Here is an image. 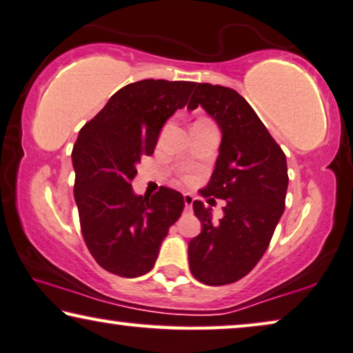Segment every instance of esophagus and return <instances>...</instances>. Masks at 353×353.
I'll list each match as a JSON object with an SVG mask.
<instances>
[{
  "label": "esophagus",
  "mask_w": 353,
  "mask_h": 353,
  "mask_svg": "<svg viewBox=\"0 0 353 353\" xmlns=\"http://www.w3.org/2000/svg\"><path fill=\"white\" fill-rule=\"evenodd\" d=\"M193 200H195V198H193V195H190V193H185V195H183V205H185V210H192Z\"/></svg>",
  "instance_id": "esophagus-1"
}]
</instances>
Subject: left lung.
Instances as JSON below:
<instances>
[{"label": "left lung", "mask_w": 353, "mask_h": 353, "mask_svg": "<svg viewBox=\"0 0 353 353\" xmlns=\"http://www.w3.org/2000/svg\"><path fill=\"white\" fill-rule=\"evenodd\" d=\"M196 107L222 134L214 172L201 195L222 198L225 206L224 217L212 224V208L193 201L201 233L188 243V265L198 281L221 286L250 274L264 256L285 211L286 157L235 89L198 83L187 108Z\"/></svg>", "instance_id": "1"}]
</instances>
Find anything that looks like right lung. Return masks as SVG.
<instances>
[{
    "label": "right lung",
    "mask_w": 353,
    "mask_h": 353,
    "mask_svg": "<svg viewBox=\"0 0 353 353\" xmlns=\"http://www.w3.org/2000/svg\"><path fill=\"white\" fill-rule=\"evenodd\" d=\"M195 83L142 79L121 88L86 123L72 152L83 238L97 264L136 278L155 265L183 196L161 187L152 198L132 190L141 158L152 155L165 123L185 107Z\"/></svg>",
    "instance_id": "obj_1"
}]
</instances>
